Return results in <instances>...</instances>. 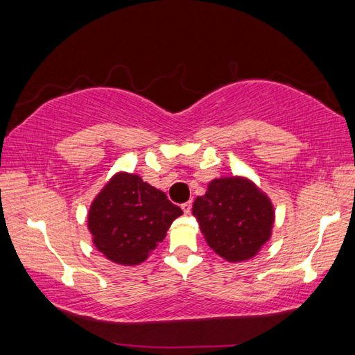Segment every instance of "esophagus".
Listing matches in <instances>:
<instances>
[{"mask_svg":"<svg viewBox=\"0 0 355 355\" xmlns=\"http://www.w3.org/2000/svg\"><path fill=\"white\" fill-rule=\"evenodd\" d=\"M182 209L184 214H189L191 209H192V203L191 202H186V203H182Z\"/></svg>","mask_w":355,"mask_h":355,"instance_id":"esophagus-1","label":"esophagus"}]
</instances>
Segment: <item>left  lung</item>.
Wrapping results in <instances>:
<instances>
[{
	"mask_svg": "<svg viewBox=\"0 0 355 355\" xmlns=\"http://www.w3.org/2000/svg\"><path fill=\"white\" fill-rule=\"evenodd\" d=\"M192 214L209 248L230 263L255 257L271 238L275 218L271 199L245 177L211 180Z\"/></svg>",
	"mask_w": 355,
	"mask_h": 355,
	"instance_id": "1",
	"label": "left lung"
}]
</instances>
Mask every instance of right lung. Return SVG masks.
Instances as JSON below:
<instances>
[{
	"label": "right lung",
	"instance_id": "right-lung-1",
	"mask_svg": "<svg viewBox=\"0 0 355 355\" xmlns=\"http://www.w3.org/2000/svg\"><path fill=\"white\" fill-rule=\"evenodd\" d=\"M182 214L163 191L136 173L117 172L92 200L87 228L95 248L107 260L136 266L158 248Z\"/></svg>",
	"mask_w": 355,
	"mask_h": 355
}]
</instances>
